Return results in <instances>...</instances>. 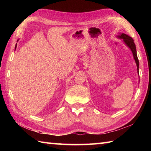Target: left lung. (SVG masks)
<instances>
[{
  "label": "left lung",
  "instance_id": "1",
  "mask_svg": "<svg viewBox=\"0 0 151 151\" xmlns=\"http://www.w3.org/2000/svg\"><path fill=\"white\" fill-rule=\"evenodd\" d=\"M117 37H118L119 39H122V40H123V42H124V44L126 45L127 47H129L130 49H131V50L132 51V55H133L134 59L135 60V63H136V64H137L138 75H139V59H138V57H137L136 46H135V44H134V42L133 39H132L131 37H129V35H127L126 34H124V33H120L119 35H117Z\"/></svg>",
  "mask_w": 151,
  "mask_h": 151
}]
</instances>
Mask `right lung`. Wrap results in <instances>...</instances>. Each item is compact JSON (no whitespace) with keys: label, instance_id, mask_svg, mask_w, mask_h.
<instances>
[{"label":"right lung","instance_id":"obj_1","mask_svg":"<svg viewBox=\"0 0 151 151\" xmlns=\"http://www.w3.org/2000/svg\"><path fill=\"white\" fill-rule=\"evenodd\" d=\"M17 41H19V40H17ZM16 47H17V45L15 46V49H16Z\"/></svg>","mask_w":151,"mask_h":151}]
</instances>
